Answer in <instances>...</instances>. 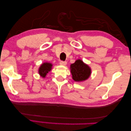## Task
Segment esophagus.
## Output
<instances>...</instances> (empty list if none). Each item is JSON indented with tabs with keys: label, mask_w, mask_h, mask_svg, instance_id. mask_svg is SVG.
I'll list each match as a JSON object with an SVG mask.
<instances>
[{
	"label": "esophagus",
	"mask_w": 131,
	"mask_h": 131,
	"mask_svg": "<svg viewBox=\"0 0 131 131\" xmlns=\"http://www.w3.org/2000/svg\"><path fill=\"white\" fill-rule=\"evenodd\" d=\"M59 64L62 66H65L67 64V62L66 61H61L60 62H59Z\"/></svg>",
	"instance_id": "34e87169"
}]
</instances>
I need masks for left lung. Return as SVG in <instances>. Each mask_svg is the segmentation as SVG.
Returning a JSON list of instances; mask_svg holds the SVG:
<instances>
[{
	"mask_svg": "<svg viewBox=\"0 0 131 131\" xmlns=\"http://www.w3.org/2000/svg\"><path fill=\"white\" fill-rule=\"evenodd\" d=\"M70 71L73 80L75 81H82L88 79L91 74L90 67L80 59H78L70 65Z\"/></svg>",
	"mask_w": 131,
	"mask_h": 131,
	"instance_id": "8db88e82",
	"label": "left lung"
}]
</instances>
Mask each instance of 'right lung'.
<instances>
[{
    "label": "right lung",
    "mask_w": 131,
    "mask_h": 131,
    "mask_svg": "<svg viewBox=\"0 0 131 131\" xmlns=\"http://www.w3.org/2000/svg\"><path fill=\"white\" fill-rule=\"evenodd\" d=\"M52 64L50 63H44L41 64L39 69V73L42 78H45L52 68Z\"/></svg>",
    "instance_id": "right-lung-1"
}]
</instances>
